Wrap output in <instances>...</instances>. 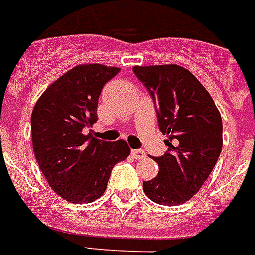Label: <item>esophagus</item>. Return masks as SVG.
I'll return each mask as SVG.
<instances>
[{"label": "esophagus", "mask_w": 255, "mask_h": 255, "mask_svg": "<svg viewBox=\"0 0 255 255\" xmlns=\"http://www.w3.org/2000/svg\"><path fill=\"white\" fill-rule=\"evenodd\" d=\"M131 156L134 157V158H137V160H139V158H143V157H145V152H143L142 149H133V150H131Z\"/></svg>", "instance_id": "obj_1"}]
</instances>
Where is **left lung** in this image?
<instances>
[{
  "instance_id": "obj_1",
  "label": "left lung",
  "mask_w": 255,
  "mask_h": 255,
  "mask_svg": "<svg viewBox=\"0 0 255 255\" xmlns=\"http://www.w3.org/2000/svg\"><path fill=\"white\" fill-rule=\"evenodd\" d=\"M133 72L152 97L168 146L162 156L153 157L160 171L143 181V192L157 204H183L202 188L219 158L221 113L203 84L183 67H134Z\"/></svg>"
}]
</instances>
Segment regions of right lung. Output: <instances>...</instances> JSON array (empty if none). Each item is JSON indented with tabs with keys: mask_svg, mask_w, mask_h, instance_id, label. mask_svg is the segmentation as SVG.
Returning <instances> with one entry per match:
<instances>
[{
	"mask_svg": "<svg viewBox=\"0 0 255 255\" xmlns=\"http://www.w3.org/2000/svg\"><path fill=\"white\" fill-rule=\"evenodd\" d=\"M120 72L117 67L83 64L55 80L30 116L36 161L51 188L70 203H91L103 195L117 162L129 156L124 139L107 142L84 134L98 121L99 95Z\"/></svg>",
	"mask_w": 255,
	"mask_h": 255,
	"instance_id": "add662e5",
	"label": "right lung"
}]
</instances>
